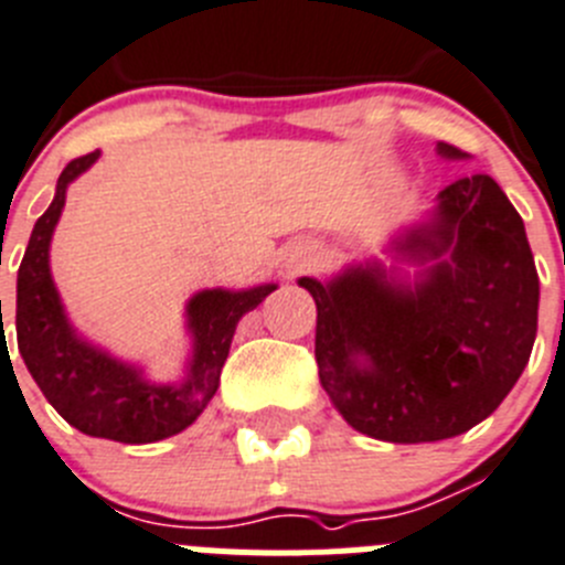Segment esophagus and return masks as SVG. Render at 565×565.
<instances>
[{
	"instance_id": "obj_1",
	"label": "esophagus",
	"mask_w": 565,
	"mask_h": 565,
	"mask_svg": "<svg viewBox=\"0 0 565 565\" xmlns=\"http://www.w3.org/2000/svg\"><path fill=\"white\" fill-rule=\"evenodd\" d=\"M309 262H312V258H309V256H295L292 258V270L295 273L303 270V267H309Z\"/></svg>"
}]
</instances>
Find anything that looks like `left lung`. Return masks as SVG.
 Here are the masks:
<instances>
[{
	"label": "left lung",
	"instance_id": "left-lung-1",
	"mask_svg": "<svg viewBox=\"0 0 565 565\" xmlns=\"http://www.w3.org/2000/svg\"><path fill=\"white\" fill-rule=\"evenodd\" d=\"M437 152L468 158L446 141ZM393 250L424 265L415 281L379 262L329 284L298 281L318 307L320 384L367 437H457L504 402L530 362L541 292L524 220L493 178L468 175Z\"/></svg>",
	"mask_w": 565,
	"mask_h": 565
}]
</instances>
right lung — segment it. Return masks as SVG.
<instances>
[{
  "mask_svg": "<svg viewBox=\"0 0 565 565\" xmlns=\"http://www.w3.org/2000/svg\"><path fill=\"white\" fill-rule=\"evenodd\" d=\"M99 150L75 158L57 178L55 200L35 223L15 281V340L30 376L63 420L83 435L116 443H156L192 426L220 387L242 315L256 309L276 284L253 289H203L186 303L192 360L183 379L150 382L136 365L81 340L63 312L50 273V242L68 183L92 167ZM2 315V303H0ZM4 329V326H2Z\"/></svg>",
  "mask_w": 565,
  "mask_h": 565,
  "instance_id": "obj_1",
  "label": "right lung"
}]
</instances>
